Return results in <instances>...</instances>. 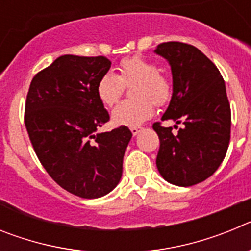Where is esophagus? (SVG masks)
Instances as JSON below:
<instances>
[{"label": "esophagus", "mask_w": 251, "mask_h": 251, "mask_svg": "<svg viewBox=\"0 0 251 251\" xmlns=\"http://www.w3.org/2000/svg\"><path fill=\"white\" fill-rule=\"evenodd\" d=\"M141 130H142L141 127H132V128H130V132H132L133 136H137V134H138Z\"/></svg>", "instance_id": "1"}]
</instances>
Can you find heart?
I'll list each match as a JSON object with an SVG mask.
<instances>
[{
  "label": "heart",
  "instance_id": "heart-1",
  "mask_svg": "<svg viewBox=\"0 0 251 251\" xmlns=\"http://www.w3.org/2000/svg\"><path fill=\"white\" fill-rule=\"evenodd\" d=\"M125 85H132V100L123 101L112 113V119L118 126H139L150 119L157 105L167 103L171 95L168 79L158 73L156 64L141 56L123 60L119 75L105 73L99 79L97 94L101 103L114 105L121 98Z\"/></svg>",
  "mask_w": 251,
  "mask_h": 251
}]
</instances>
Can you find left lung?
Returning a JSON list of instances; mask_svg holds the SVG:
<instances>
[{"mask_svg":"<svg viewBox=\"0 0 251 251\" xmlns=\"http://www.w3.org/2000/svg\"><path fill=\"white\" fill-rule=\"evenodd\" d=\"M154 52L167 60L172 73V97L162 121L183 124L176 136L172 127L153 124L161 142L157 168L172 185H196L215 174L229 147L231 112L225 83L195 46L170 41Z\"/></svg>","mask_w":251,"mask_h":251,"instance_id":"obj_1","label":"left lung"}]
</instances>
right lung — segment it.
<instances>
[{
	"mask_svg": "<svg viewBox=\"0 0 251 251\" xmlns=\"http://www.w3.org/2000/svg\"><path fill=\"white\" fill-rule=\"evenodd\" d=\"M110 64L104 56L63 55L35 75L26 99L25 126L37 158L57 185L83 199L117 187L132 138L126 126L99 132L109 114L97 85Z\"/></svg>",
	"mask_w": 251,
	"mask_h": 251,
	"instance_id": "right-lung-1",
	"label": "right lung"
}]
</instances>
